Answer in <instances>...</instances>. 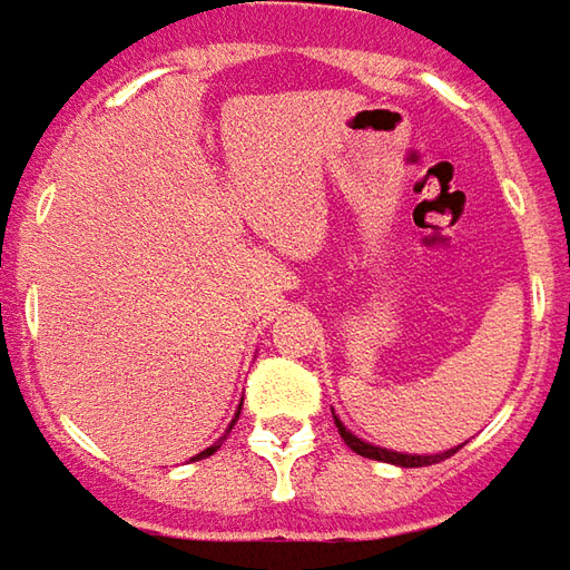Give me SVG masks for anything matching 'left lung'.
Here are the masks:
<instances>
[{
	"instance_id": "left-lung-1",
	"label": "left lung",
	"mask_w": 570,
	"mask_h": 570,
	"mask_svg": "<svg viewBox=\"0 0 570 570\" xmlns=\"http://www.w3.org/2000/svg\"><path fill=\"white\" fill-rule=\"evenodd\" d=\"M332 417H335V411H332ZM335 426H338V433L345 439V445L351 452L364 454L370 461H385V464H399V468H426V464H439V461H445L449 454H454L458 449H449V452H436V454H407V452H392V449H380V445H373V442H364L361 436H354L351 430H347L342 420L335 417Z\"/></svg>"
}]
</instances>
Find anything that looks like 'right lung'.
Segmentation results:
<instances>
[{
	"instance_id": "obj_1",
	"label": "right lung",
	"mask_w": 570,
	"mask_h": 570,
	"mask_svg": "<svg viewBox=\"0 0 570 570\" xmlns=\"http://www.w3.org/2000/svg\"><path fill=\"white\" fill-rule=\"evenodd\" d=\"M238 414H240V404H238ZM238 414H235V420H238ZM235 420L228 423V430H225V436L232 433V426H235ZM225 436L219 439V442H213V445H209V449H204V452H200V454H194L190 461H200V458H209V454H213V452H219V445H223V442H225Z\"/></svg>"
}]
</instances>
